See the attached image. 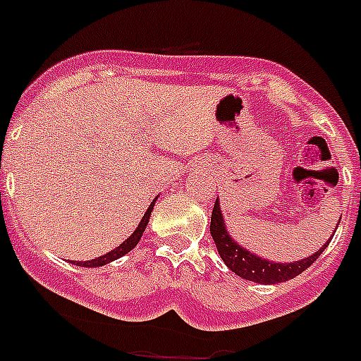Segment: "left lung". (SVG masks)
<instances>
[{
    "label": "left lung",
    "instance_id": "left-lung-1",
    "mask_svg": "<svg viewBox=\"0 0 361 361\" xmlns=\"http://www.w3.org/2000/svg\"><path fill=\"white\" fill-rule=\"evenodd\" d=\"M209 229L211 236H213L214 243H216L218 254H220V257L224 259V263H226L236 276L261 284L284 283V281L297 277L300 272H304V270L308 269L310 264L315 263L317 257L324 252V249H326V247L329 245V241H331L329 240L327 243H324V245L320 247V250H317L315 254H312L310 257H304V259L300 261H293V263H274V261H267L263 259V257H257L256 254H252L250 250L243 249L241 245H238L236 241L231 238V234L227 233L226 229L224 216H221L220 200H218V198L216 202H214L213 213H211Z\"/></svg>",
    "mask_w": 361,
    "mask_h": 361
}]
</instances>
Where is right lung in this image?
I'll list each match as a JSON object with an SVG mask.
<instances>
[{
    "label": "right lung",
    "mask_w": 361,
    "mask_h": 361,
    "mask_svg": "<svg viewBox=\"0 0 361 361\" xmlns=\"http://www.w3.org/2000/svg\"><path fill=\"white\" fill-rule=\"evenodd\" d=\"M154 204H155V200L150 204V206H148L147 213H145V216L141 218L137 229H135L134 233H132L130 236H128L127 240H125L120 247H116L114 250H111V252H107V254H104V256L97 257V259H91V261H73V263H77L78 267H89V269H94V267H104V264L111 263V261L118 259V257H121V256H125V254H127V252H130V250L134 249V247L137 245V243H140L141 236H143L145 229H147V224H148V220H150V214H152V209H154Z\"/></svg>",
    "instance_id": "1"
}]
</instances>
